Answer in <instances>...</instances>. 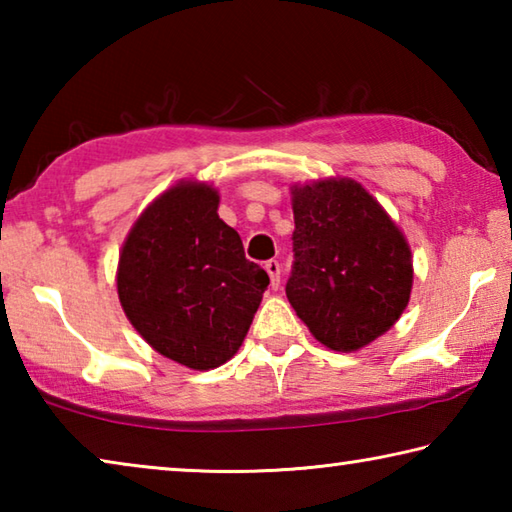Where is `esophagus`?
I'll use <instances>...</instances> for the list:
<instances>
[{"label": "esophagus", "mask_w": 512, "mask_h": 512, "mask_svg": "<svg viewBox=\"0 0 512 512\" xmlns=\"http://www.w3.org/2000/svg\"><path fill=\"white\" fill-rule=\"evenodd\" d=\"M264 268H266V273H268V277H271V289H277L280 287V262H277V259H268V262L264 264Z\"/></svg>", "instance_id": "34e87169"}]
</instances>
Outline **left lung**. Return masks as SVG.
Instances as JSON below:
<instances>
[{
    "instance_id": "obj_1",
    "label": "left lung",
    "mask_w": 512,
    "mask_h": 512,
    "mask_svg": "<svg viewBox=\"0 0 512 512\" xmlns=\"http://www.w3.org/2000/svg\"><path fill=\"white\" fill-rule=\"evenodd\" d=\"M291 207V307L325 348H366L409 305V241L377 198L352 178L291 185Z\"/></svg>"
}]
</instances>
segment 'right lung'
Returning a JSON list of instances; mask_svg holds the SVG:
<instances>
[{
	"label": "right lung",
	"instance_id": "right-lung-1",
	"mask_svg": "<svg viewBox=\"0 0 512 512\" xmlns=\"http://www.w3.org/2000/svg\"><path fill=\"white\" fill-rule=\"evenodd\" d=\"M216 210L219 189L178 180L146 205L119 250L126 318L155 352L192 370L235 357L268 287Z\"/></svg>",
	"mask_w": 512,
	"mask_h": 512
}]
</instances>
